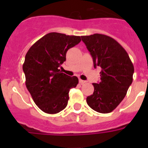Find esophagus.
<instances>
[{
    "instance_id": "34e87169",
    "label": "esophagus",
    "mask_w": 148,
    "mask_h": 148,
    "mask_svg": "<svg viewBox=\"0 0 148 148\" xmlns=\"http://www.w3.org/2000/svg\"><path fill=\"white\" fill-rule=\"evenodd\" d=\"M86 81H84V80H82V79H79V83L81 84H84L86 83Z\"/></svg>"
}]
</instances>
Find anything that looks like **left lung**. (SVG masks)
<instances>
[{"label": "left lung", "mask_w": 148, "mask_h": 148, "mask_svg": "<svg viewBox=\"0 0 148 148\" xmlns=\"http://www.w3.org/2000/svg\"><path fill=\"white\" fill-rule=\"evenodd\" d=\"M93 60L100 66L101 81L93 83L94 92L87 97L90 108L101 113H110L126 95L133 82L134 66L127 53L113 38L102 34L82 36Z\"/></svg>", "instance_id": "1"}]
</instances>
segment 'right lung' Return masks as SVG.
I'll list each match as a JSON object with an SVG mask.
<instances>
[{"label": "right lung", "mask_w": 148, "mask_h": 148, "mask_svg": "<svg viewBox=\"0 0 148 148\" xmlns=\"http://www.w3.org/2000/svg\"><path fill=\"white\" fill-rule=\"evenodd\" d=\"M82 40L80 36L50 32L37 40L25 56L23 70L26 87L44 113L56 114L67 105L69 91L78 84L76 76L61 73L66 53Z\"/></svg>", "instance_id": "obj_1"}]
</instances>
